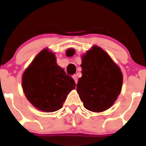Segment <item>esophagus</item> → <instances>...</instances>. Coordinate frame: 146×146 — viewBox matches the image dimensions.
<instances>
[{
  "label": "esophagus",
  "mask_w": 146,
  "mask_h": 146,
  "mask_svg": "<svg viewBox=\"0 0 146 146\" xmlns=\"http://www.w3.org/2000/svg\"><path fill=\"white\" fill-rule=\"evenodd\" d=\"M73 78L74 79L75 82H76V84H77V83H78V78H77V76H76V75H73Z\"/></svg>",
  "instance_id": "1"
}]
</instances>
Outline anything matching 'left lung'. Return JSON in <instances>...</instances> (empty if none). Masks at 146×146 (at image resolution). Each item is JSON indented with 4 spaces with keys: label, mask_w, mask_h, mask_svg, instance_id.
Here are the masks:
<instances>
[{
    "label": "left lung",
    "mask_w": 146,
    "mask_h": 146,
    "mask_svg": "<svg viewBox=\"0 0 146 146\" xmlns=\"http://www.w3.org/2000/svg\"><path fill=\"white\" fill-rule=\"evenodd\" d=\"M73 50H67L72 56ZM82 76L78 79L77 92L83 106L92 112L110 108L122 88L123 74L110 56L97 46L82 56Z\"/></svg>",
    "instance_id": "left-lung-1"
}]
</instances>
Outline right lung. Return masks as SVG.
<instances>
[{
  "instance_id": "1",
  "label": "right lung",
  "mask_w": 146,
  "mask_h": 146,
  "mask_svg": "<svg viewBox=\"0 0 146 146\" xmlns=\"http://www.w3.org/2000/svg\"><path fill=\"white\" fill-rule=\"evenodd\" d=\"M75 86L74 80L58 66L55 53L48 48L35 56L23 74L22 88L25 97L35 108L43 112L61 108Z\"/></svg>"
}]
</instances>
